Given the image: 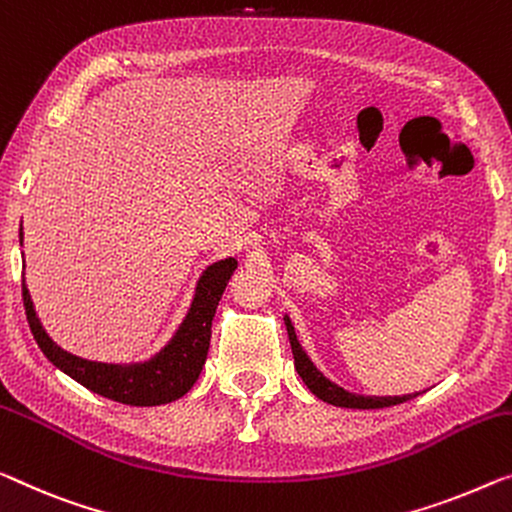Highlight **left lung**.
<instances>
[{"instance_id":"1","label":"left lung","mask_w":512,"mask_h":512,"mask_svg":"<svg viewBox=\"0 0 512 512\" xmlns=\"http://www.w3.org/2000/svg\"><path fill=\"white\" fill-rule=\"evenodd\" d=\"M285 326L289 335V345H292V354H294V368L299 372V377L305 381V386H308L319 400L335 404V407H347V409H381V407H393V404H400L414 398V395H400V398H370V395L347 393L345 388L331 384V381L326 379L315 365H312L310 358L305 356V352L301 349L299 340H296L294 326L289 319H285Z\"/></svg>"}]
</instances>
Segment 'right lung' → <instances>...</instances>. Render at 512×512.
Instances as JSON below:
<instances>
[{
	"label": "right lung",
	"instance_id": "right-lung-1",
	"mask_svg": "<svg viewBox=\"0 0 512 512\" xmlns=\"http://www.w3.org/2000/svg\"><path fill=\"white\" fill-rule=\"evenodd\" d=\"M234 269L236 259H225V262L209 266L200 278L193 305H190L188 315L179 326L174 340L154 361L144 365H128V368L85 361V358H78L59 349L48 338V333L43 331L41 322H38L25 280H22V303H25V315L36 345L41 347V352L48 356L52 365H57L68 377L80 381L82 386L103 395V398L121 404H133V407H156V404L172 402L186 395L193 388L197 377H200L202 365L209 354L213 315H216L218 301Z\"/></svg>",
	"mask_w": 512,
	"mask_h": 512
}]
</instances>
